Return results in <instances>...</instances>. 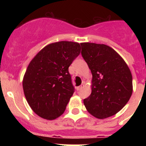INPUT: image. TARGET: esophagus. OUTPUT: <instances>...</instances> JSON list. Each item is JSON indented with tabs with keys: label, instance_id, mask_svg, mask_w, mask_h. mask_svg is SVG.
Wrapping results in <instances>:
<instances>
[{
	"label": "esophagus",
	"instance_id": "esophagus-1",
	"mask_svg": "<svg viewBox=\"0 0 146 146\" xmlns=\"http://www.w3.org/2000/svg\"><path fill=\"white\" fill-rule=\"evenodd\" d=\"M84 86H85V85L82 83V84H81V86H80L79 87H77V91H80V89H82V88L84 87Z\"/></svg>",
	"mask_w": 146,
	"mask_h": 146
}]
</instances>
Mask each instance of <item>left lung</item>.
<instances>
[{
	"label": "left lung",
	"instance_id": "obj_1",
	"mask_svg": "<svg viewBox=\"0 0 146 146\" xmlns=\"http://www.w3.org/2000/svg\"><path fill=\"white\" fill-rule=\"evenodd\" d=\"M82 58L92 73V91L83 100L86 108L96 118L114 115L129 100L132 76L123 59L105 44H80Z\"/></svg>",
	"mask_w": 146,
	"mask_h": 146
}]
</instances>
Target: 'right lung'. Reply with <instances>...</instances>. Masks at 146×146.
Returning <instances> with one entry per match:
<instances>
[{"label": "right lung", "mask_w": 146, "mask_h": 146, "mask_svg": "<svg viewBox=\"0 0 146 146\" xmlns=\"http://www.w3.org/2000/svg\"><path fill=\"white\" fill-rule=\"evenodd\" d=\"M80 49L77 42H55L30 62L23 77V91L30 107L41 118L53 120L65 111L74 92L69 67Z\"/></svg>", "instance_id": "obj_1"}]
</instances>
